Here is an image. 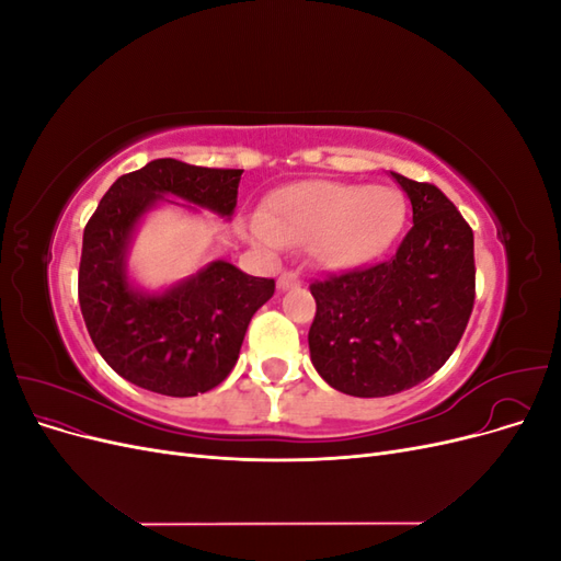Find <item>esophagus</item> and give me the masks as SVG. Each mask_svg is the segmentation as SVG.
<instances>
[{
    "label": "esophagus",
    "mask_w": 561,
    "mask_h": 561,
    "mask_svg": "<svg viewBox=\"0 0 561 561\" xmlns=\"http://www.w3.org/2000/svg\"><path fill=\"white\" fill-rule=\"evenodd\" d=\"M299 285V278L295 274H290V271H285V274L278 276V290H290V287Z\"/></svg>",
    "instance_id": "34e87169"
}]
</instances>
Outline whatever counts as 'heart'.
<instances>
[{
  "mask_svg": "<svg viewBox=\"0 0 561 561\" xmlns=\"http://www.w3.org/2000/svg\"><path fill=\"white\" fill-rule=\"evenodd\" d=\"M402 217V198L390 186L313 180L276 192L266 215L250 222V239L266 250L307 243L316 262L342 268L386 250Z\"/></svg>",
  "mask_w": 561,
  "mask_h": 561,
  "instance_id": "heart-1",
  "label": "heart"
}]
</instances>
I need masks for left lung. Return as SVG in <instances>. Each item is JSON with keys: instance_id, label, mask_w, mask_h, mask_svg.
I'll return each instance as SVG.
<instances>
[{"instance_id": "1", "label": "left lung", "mask_w": 561, "mask_h": 561, "mask_svg": "<svg viewBox=\"0 0 561 561\" xmlns=\"http://www.w3.org/2000/svg\"><path fill=\"white\" fill-rule=\"evenodd\" d=\"M412 229L388 260L311 283V363L332 388L383 398L433 377L461 342L474 304L472 229L428 182L390 173Z\"/></svg>"}]
</instances>
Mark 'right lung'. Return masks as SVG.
I'll return each instance as SVG.
<instances>
[{"instance_id":"1","label":"right lung","mask_w":561,"mask_h":561,"mask_svg":"<svg viewBox=\"0 0 561 561\" xmlns=\"http://www.w3.org/2000/svg\"><path fill=\"white\" fill-rule=\"evenodd\" d=\"M243 171L178 159L149 161L118 178L83 229L79 307L98 353L151 393L192 398L227 379L250 320L274 297V278L217 260L165 293L138 290L126 274L135 227L163 196L231 217Z\"/></svg>"}]
</instances>
